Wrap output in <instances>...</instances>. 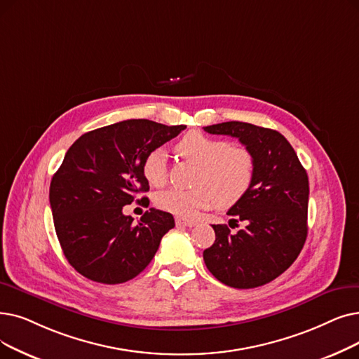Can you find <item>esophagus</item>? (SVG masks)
Listing matches in <instances>:
<instances>
[{"mask_svg": "<svg viewBox=\"0 0 359 359\" xmlns=\"http://www.w3.org/2000/svg\"><path fill=\"white\" fill-rule=\"evenodd\" d=\"M176 224L177 226H186V227H194L196 223L191 222V220H186V218H182V217H176Z\"/></svg>", "mask_w": 359, "mask_h": 359, "instance_id": "1", "label": "esophagus"}]
</instances>
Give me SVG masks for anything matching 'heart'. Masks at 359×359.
Here are the masks:
<instances>
[{"label": "heart", "instance_id": "obj_1", "mask_svg": "<svg viewBox=\"0 0 359 359\" xmlns=\"http://www.w3.org/2000/svg\"><path fill=\"white\" fill-rule=\"evenodd\" d=\"M177 152L199 165L194 191L168 188L157 194L155 205L160 210L183 218H192L201 210L217 205L229 208L239 202L251 189L255 177V158L243 147H230L222 139H214L199 132L183 136ZM165 152L152 149L142 161V175L151 186L165 182Z\"/></svg>", "mask_w": 359, "mask_h": 359}]
</instances>
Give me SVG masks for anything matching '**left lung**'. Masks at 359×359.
I'll use <instances>...</instances> for the list:
<instances>
[{
  "label": "left lung",
  "instance_id": "1",
  "mask_svg": "<svg viewBox=\"0 0 359 359\" xmlns=\"http://www.w3.org/2000/svg\"><path fill=\"white\" fill-rule=\"evenodd\" d=\"M238 137L255 158L251 189L227 214L246 227L230 233L212 224L215 242L204 251L210 273L236 289L266 285L285 273L302 251L308 226V175L287 139L251 123L226 121L204 128Z\"/></svg>",
  "mask_w": 359,
  "mask_h": 359
}]
</instances>
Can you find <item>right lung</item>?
<instances>
[{"mask_svg":"<svg viewBox=\"0 0 359 359\" xmlns=\"http://www.w3.org/2000/svg\"><path fill=\"white\" fill-rule=\"evenodd\" d=\"M184 129L132 118L90 130L69 148L53 176L50 204L58 242L77 273L118 285L145 270L175 218L151 208L135 224L123 207L149 191L142 175L147 154ZM141 202L149 204L148 198Z\"/></svg>","mask_w":359,"mask_h":359,"instance_id":"obj_1","label":"right lung"}]
</instances>
